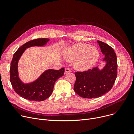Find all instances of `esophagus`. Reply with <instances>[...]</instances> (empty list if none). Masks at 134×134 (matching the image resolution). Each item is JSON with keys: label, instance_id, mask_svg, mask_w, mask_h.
<instances>
[{"label": "esophagus", "instance_id": "34e87169", "mask_svg": "<svg viewBox=\"0 0 134 134\" xmlns=\"http://www.w3.org/2000/svg\"><path fill=\"white\" fill-rule=\"evenodd\" d=\"M70 72H71V70H70L69 68H65V74H66L68 73H70Z\"/></svg>", "mask_w": 134, "mask_h": 134}]
</instances>
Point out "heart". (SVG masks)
<instances>
[{"label": "heart", "instance_id": "obj_1", "mask_svg": "<svg viewBox=\"0 0 134 134\" xmlns=\"http://www.w3.org/2000/svg\"><path fill=\"white\" fill-rule=\"evenodd\" d=\"M65 59L74 62L75 68L86 71L92 67L99 58L98 49L89 44L78 43L66 48L63 52Z\"/></svg>", "mask_w": 134, "mask_h": 134}]
</instances>
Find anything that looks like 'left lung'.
I'll list each match as a JSON object with an SVG mask.
<instances>
[{"mask_svg":"<svg viewBox=\"0 0 134 134\" xmlns=\"http://www.w3.org/2000/svg\"><path fill=\"white\" fill-rule=\"evenodd\" d=\"M104 55L102 62L92 69L75 72L74 90L85 98H96L108 93L113 86L117 75V56L114 49L104 42L97 41ZM103 63L105 65L101 68Z\"/></svg>","mask_w":134,"mask_h":134,"instance_id":"8db88e82","label":"left lung"}]
</instances>
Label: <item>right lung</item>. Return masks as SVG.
I'll list each match as a JSON object with an SVG mask.
<instances>
[{
	"mask_svg": "<svg viewBox=\"0 0 134 134\" xmlns=\"http://www.w3.org/2000/svg\"><path fill=\"white\" fill-rule=\"evenodd\" d=\"M49 41V38H38L27 42L19 47L13 56L10 71V82L15 92L24 99L35 102L47 99L53 92L56 81L64 74V68L59 70L48 69L37 79L30 82L25 83L19 78L18 62L26 49L32 47H45Z\"/></svg>",
	"mask_w": 134,
	"mask_h": 134,
	"instance_id": "add662e5",
	"label": "right lung"
}]
</instances>
